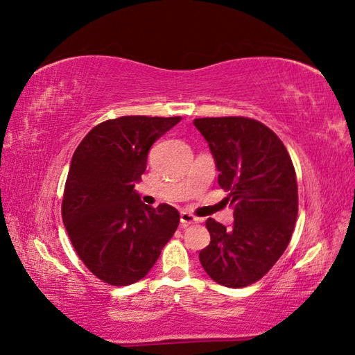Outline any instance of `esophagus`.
Wrapping results in <instances>:
<instances>
[{"instance_id": "obj_1", "label": "esophagus", "mask_w": 355, "mask_h": 355, "mask_svg": "<svg viewBox=\"0 0 355 355\" xmlns=\"http://www.w3.org/2000/svg\"><path fill=\"white\" fill-rule=\"evenodd\" d=\"M197 220H199V219H197L196 216H192L188 211H183L182 214H180V222H182L183 227H188L191 224H197Z\"/></svg>"}]
</instances>
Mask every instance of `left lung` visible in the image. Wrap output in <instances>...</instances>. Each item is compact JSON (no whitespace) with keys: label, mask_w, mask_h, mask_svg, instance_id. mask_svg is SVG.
I'll list each match as a JSON object with an SVG mask.
<instances>
[{"label":"left lung","mask_w":355,"mask_h":355,"mask_svg":"<svg viewBox=\"0 0 355 355\" xmlns=\"http://www.w3.org/2000/svg\"><path fill=\"white\" fill-rule=\"evenodd\" d=\"M196 128L208 142L228 192L233 225L209 218L211 241L200 250L203 269L228 288L255 284L290 243L297 218L296 172L284 142L271 128L249 117H203Z\"/></svg>","instance_id":"left-lung-1"}]
</instances>
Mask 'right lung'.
I'll return each instance as SVG.
<instances>
[{
	"instance_id": "1",
	"label": "right lung",
	"mask_w": 355,
	"mask_h": 355,
	"mask_svg": "<svg viewBox=\"0 0 355 355\" xmlns=\"http://www.w3.org/2000/svg\"><path fill=\"white\" fill-rule=\"evenodd\" d=\"M182 117L123 116L94 127L71 158L62 220L78 257L95 277L127 286L146 277L175 233L180 213L141 202L135 183L156 139Z\"/></svg>"
}]
</instances>
